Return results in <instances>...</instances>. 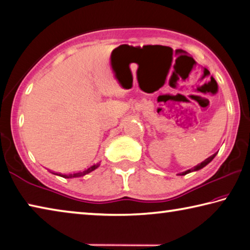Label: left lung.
I'll list each match as a JSON object with an SVG mask.
<instances>
[{"label": "left lung", "instance_id": "obj_1", "mask_svg": "<svg viewBox=\"0 0 250 250\" xmlns=\"http://www.w3.org/2000/svg\"><path fill=\"white\" fill-rule=\"evenodd\" d=\"M216 154H217V152L216 153H214L213 155H210L209 158H207L205 161H203L202 163H200V164H197L196 167H192V168H189V170H188V171H185V172H182V173H180V175H185V174H188V173H191V172H193V171H197V170H201V168H203L204 167H206L207 164H208L211 160H213L215 156H216Z\"/></svg>", "mask_w": 250, "mask_h": 250}]
</instances>
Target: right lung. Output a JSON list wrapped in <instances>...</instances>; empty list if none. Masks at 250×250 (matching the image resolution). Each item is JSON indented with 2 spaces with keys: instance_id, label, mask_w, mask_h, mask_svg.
Listing matches in <instances>:
<instances>
[{
  "instance_id": "right-lung-1",
  "label": "right lung",
  "mask_w": 250,
  "mask_h": 250,
  "mask_svg": "<svg viewBox=\"0 0 250 250\" xmlns=\"http://www.w3.org/2000/svg\"><path fill=\"white\" fill-rule=\"evenodd\" d=\"M99 166H100V164H99V163H97V164H95V166H92V167H88V168H86V170H83V171L76 172V173H70V174H61V173H56V175L62 176V177H65V179H71V177H79V176H83V175L88 174V173H90L91 171L96 170V168L98 167ZM54 174H55V173H54Z\"/></svg>"
}]
</instances>
